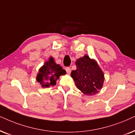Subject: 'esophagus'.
Returning a JSON list of instances; mask_svg holds the SVG:
<instances>
[{"label":"esophagus","mask_w":135,"mask_h":135,"mask_svg":"<svg viewBox=\"0 0 135 135\" xmlns=\"http://www.w3.org/2000/svg\"><path fill=\"white\" fill-rule=\"evenodd\" d=\"M65 70L66 71V73H68V74H70V73H71V69L70 67H66L65 68Z\"/></svg>","instance_id":"34e87169"}]
</instances>
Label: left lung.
I'll use <instances>...</instances> for the list:
<instances>
[{"label": "left lung", "mask_w": 135, "mask_h": 135, "mask_svg": "<svg viewBox=\"0 0 135 135\" xmlns=\"http://www.w3.org/2000/svg\"><path fill=\"white\" fill-rule=\"evenodd\" d=\"M76 70H73L71 76L77 88L86 95H94L102 89L104 75L95 60L84 56L77 59Z\"/></svg>", "instance_id": "left-lung-1"}]
</instances>
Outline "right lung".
Segmentation results:
<instances>
[{
	"mask_svg": "<svg viewBox=\"0 0 135 135\" xmlns=\"http://www.w3.org/2000/svg\"><path fill=\"white\" fill-rule=\"evenodd\" d=\"M66 74V71L60 66L55 64L53 57H51L49 60L45 62L39 70L36 80L42 88H49L56 84V81L61 75Z\"/></svg>",
	"mask_w": 135,
	"mask_h": 135,
	"instance_id": "1",
	"label": "right lung"
}]
</instances>
